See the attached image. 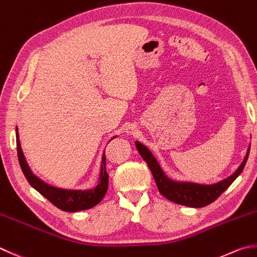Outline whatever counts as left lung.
I'll use <instances>...</instances> for the list:
<instances>
[{
    "label": "left lung",
    "instance_id": "1",
    "mask_svg": "<svg viewBox=\"0 0 257 257\" xmlns=\"http://www.w3.org/2000/svg\"><path fill=\"white\" fill-rule=\"evenodd\" d=\"M135 147H137L144 161L148 163L160 193L170 201L176 202V204L193 208H201L211 204L234 182L235 179L243 171L246 161L248 159L250 149L249 145L243 162L231 176L217 183H212V185H201V183L172 180L164 173L156 157L145 145L137 141Z\"/></svg>",
    "mask_w": 257,
    "mask_h": 257
}]
</instances>
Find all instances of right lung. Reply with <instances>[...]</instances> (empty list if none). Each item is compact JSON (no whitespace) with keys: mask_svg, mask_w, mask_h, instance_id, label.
<instances>
[{"mask_svg":"<svg viewBox=\"0 0 257 257\" xmlns=\"http://www.w3.org/2000/svg\"><path fill=\"white\" fill-rule=\"evenodd\" d=\"M16 134L18 158L23 174L26 176L27 180L30 183L31 187L35 188L38 192H40L43 197H46L52 205H55L57 208H59V209L64 211L75 212L89 209V208H93L94 206L99 204L101 199L104 198L105 193L107 192L108 188V174L106 172L105 152L103 153V157H101L98 185L93 189H87V190H67V189H61L48 185L45 181H42L40 178H38L36 174H33L22 152L18 127ZM114 138L110 140H113Z\"/></svg>","mask_w":257,"mask_h":257,"instance_id":"right-lung-1","label":"right lung"}]
</instances>
